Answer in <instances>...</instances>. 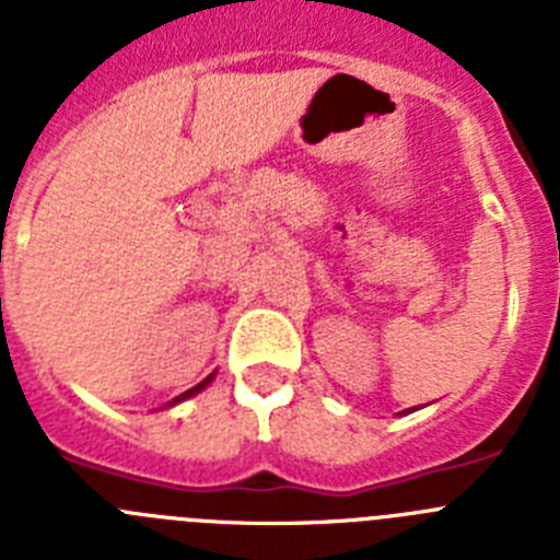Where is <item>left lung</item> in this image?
Instances as JSON below:
<instances>
[{
    "label": "left lung",
    "mask_w": 560,
    "mask_h": 560,
    "mask_svg": "<svg viewBox=\"0 0 560 560\" xmlns=\"http://www.w3.org/2000/svg\"><path fill=\"white\" fill-rule=\"evenodd\" d=\"M407 412H409V409H407Z\"/></svg>",
    "instance_id": "1"
}]
</instances>
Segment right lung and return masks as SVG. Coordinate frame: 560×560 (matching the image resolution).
<instances>
[{
	"label": "right lung",
	"mask_w": 560,
	"mask_h": 560,
	"mask_svg": "<svg viewBox=\"0 0 560 560\" xmlns=\"http://www.w3.org/2000/svg\"><path fill=\"white\" fill-rule=\"evenodd\" d=\"M212 378H215V373H212V375H207V378L205 381H201V384H196V387H192V389H187V393H182L179 395V398H173L171 400V404H167V407H173V404H179V400H185V398H192V395H196V393H201V389H205L207 387V384H210V381Z\"/></svg>",
	"instance_id": "add662e5"
}]
</instances>
